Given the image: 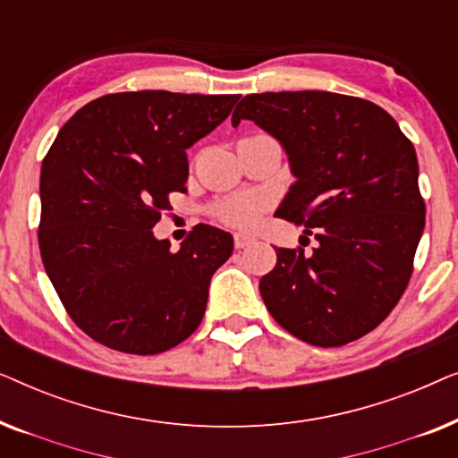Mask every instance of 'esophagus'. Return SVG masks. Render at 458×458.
<instances>
[{
	"label": "esophagus",
	"instance_id": "1",
	"mask_svg": "<svg viewBox=\"0 0 458 458\" xmlns=\"http://www.w3.org/2000/svg\"><path fill=\"white\" fill-rule=\"evenodd\" d=\"M233 243H235L237 250H242V248L250 246V243H254V237L248 235V233H235L233 235Z\"/></svg>",
	"mask_w": 458,
	"mask_h": 458
}]
</instances>
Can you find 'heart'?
<instances>
[{
    "label": "heart",
    "instance_id": "obj_1",
    "mask_svg": "<svg viewBox=\"0 0 458 458\" xmlns=\"http://www.w3.org/2000/svg\"><path fill=\"white\" fill-rule=\"evenodd\" d=\"M260 199L254 196H240L225 199L215 208L218 221L233 225V227H250L256 221L260 210Z\"/></svg>",
    "mask_w": 458,
    "mask_h": 458
}]
</instances>
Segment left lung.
Returning <instances> with one entry per match:
<instances>
[{"label":"left lung","instance_id":"8db88e82","mask_svg":"<svg viewBox=\"0 0 458 458\" xmlns=\"http://www.w3.org/2000/svg\"><path fill=\"white\" fill-rule=\"evenodd\" d=\"M284 146L296 183L277 216L318 242L277 248L260 296L285 331L334 348L373 331L398 304L425 227L419 162L377 104L331 91L252 93L231 116Z\"/></svg>","mask_w":458,"mask_h":458}]
</instances>
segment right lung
I'll list each match as a JSON object with an SVG mask.
<instances>
[{"mask_svg": "<svg viewBox=\"0 0 458 458\" xmlns=\"http://www.w3.org/2000/svg\"><path fill=\"white\" fill-rule=\"evenodd\" d=\"M240 96L124 91L72 114L41 166L43 267L74 323L118 352L160 354L202 321L233 237L193 227L177 252L152 227L187 191L185 149Z\"/></svg>", "mask_w": 458, "mask_h": 458, "instance_id": "add662e5", "label": "right lung"}]
</instances>
